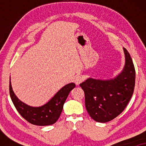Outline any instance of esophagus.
Masks as SVG:
<instances>
[{
	"mask_svg": "<svg viewBox=\"0 0 146 146\" xmlns=\"http://www.w3.org/2000/svg\"><path fill=\"white\" fill-rule=\"evenodd\" d=\"M83 81H84V79L82 76H76L74 82L76 85H79Z\"/></svg>",
	"mask_w": 146,
	"mask_h": 146,
	"instance_id": "obj_1",
	"label": "esophagus"
}]
</instances>
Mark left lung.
Wrapping results in <instances>:
<instances>
[{
	"instance_id": "obj_1",
	"label": "left lung",
	"mask_w": 146,
	"mask_h": 146,
	"mask_svg": "<svg viewBox=\"0 0 146 146\" xmlns=\"http://www.w3.org/2000/svg\"><path fill=\"white\" fill-rule=\"evenodd\" d=\"M125 64L114 79L100 80L88 78L80 84L84 92L85 105L89 115L98 122L112 120L124 110L132 96L135 71L132 59L123 48Z\"/></svg>"
}]
</instances>
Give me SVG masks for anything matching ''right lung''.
<instances>
[{"label": "right lung", "instance_id": "1", "mask_svg": "<svg viewBox=\"0 0 146 146\" xmlns=\"http://www.w3.org/2000/svg\"><path fill=\"white\" fill-rule=\"evenodd\" d=\"M76 85L70 83L61 88L47 104L41 107L34 108L22 102L16 96L9 83V92L11 100L16 109L26 120L36 125H48L54 123L59 118L63 106L70 92Z\"/></svg>", "mask_w": 146, "mask_h": 146}]
</instances>
